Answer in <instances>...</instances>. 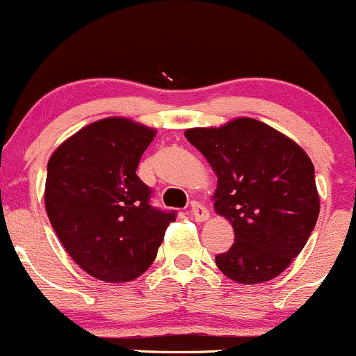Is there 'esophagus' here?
<instances>
[{
	"instance_id": "34e87169",
	"label": "esophagus",
	"mask_w": 356,
	"mask_h": 356,
	"mask_svg": "<svg viewBox=\"0 0 356 356\" xmlns=\"http://www.w3.org/2000/svg\"><path fill=\"white\" fill-rule=\"evenodd\" d=\"M191 214H193L194 220L199 222L209 220V211L208 208H204L201 202H193V204H191Z\"/></svg>"
}]
</instances>
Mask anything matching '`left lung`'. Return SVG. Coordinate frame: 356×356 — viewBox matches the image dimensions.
<instances>
[{
    "mask_svg": "<svg viewBox=\"0 0 356 356\" xmlns=\"http://www.w3.org/2000/svg\"><path fill=\"white\" fill-rule=\"evenodd\" d=\"M218 175L214 211L233 225L235 243L218 268L240 284L267 282L299 255L319 216L314 165L275 128L238 118L186 130Z\"/></svg>",
    "mask_w": 356,
    "mask_h": 356,
    "instance_id": "8db88e82",
    "label": "left lung"
}]
</instances>
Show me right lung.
<instances>
[{"label":"right lung","instance_id":"obj_1","mask_svg":"<svg viewBox=\"0 0 356 356\" xmlns=\"http://www.w3.org/2000/svg\"><path fill=\"white\" fill-rule=\"evenodd\" d=\"M154 128L104 118L65 140L47 165L45 209L72 260L104 282H130L157 257L174 211L150 204L136 175Z\"/></svg>","mask_w":356,"mask_h":356}]
</instances>
